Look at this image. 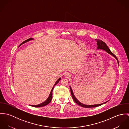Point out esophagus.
Instances as JSON below:
<instances>
[{"mask_svg": "<svg viewBox=\"0 0 129 129\" xmlns=\"http://www.w3.org/2000/svg\"><path fill=\"white\" fill-rule=\"evenodd\" d=\"M64 76L67 78H70L71 77V74H70L69 73H66L64 74Z\"/></svg>", "mask_w": 129, "mask_h": 129, "instance_id": "1", "label": "esophagus"}]
</instances>
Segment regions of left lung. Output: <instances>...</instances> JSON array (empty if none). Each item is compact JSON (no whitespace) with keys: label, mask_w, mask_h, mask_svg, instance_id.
<instances>
[{"label":"left lung","mask_w":129,"mask_h":129,"mask_svg":"<svg viewBox=\"0 0 129 129\" xmlns=\"http://www.w3.org/2000/svg\"><path fill=\"white\" fill-rule=\"evenodd\" d=\"M95 41L97 42V49L98 50H103L104 51H105V52H106L107 53H108V54H110L111 55H112L113 56H114L116 59V60H117V62H118V63L119 64V61H118V60L117 58V57L115 56V55L111 52L110 51V50L109 49V48H108V47L107 46V45L106 44V43H105L103 41L99 40V39H95ZM70 90H71V94H72V97L74 99V102L77 104H78V105H79L81 107H84V108H93V107H98V106H101V105H102L103 104H105V103L107 102L108 101H106L105 102H104L103 103H101V104H94V105H85V104H82L81 103V102H80L77 99V98L75 97L74 95V92L73 91V90L71 87V86H70Z\"/></svg>","instance_id":"8db88e82"}]
</instances>
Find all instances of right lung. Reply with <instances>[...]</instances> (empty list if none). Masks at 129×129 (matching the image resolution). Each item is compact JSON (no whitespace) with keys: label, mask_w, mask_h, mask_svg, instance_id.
<instances>
[{"label":"right lung","mask_w":129,"mask_h":129,"mask_svg":"<svg viewBox=\"0 0 129 129\" xmlns=\"http://www.w3.org/2000/svg\"><path fill=\"white\" fill-rule=\"evenodd\" d=\"M34 40L33 38H29V39H27V40H26V41H24L23 42H22V43L19 46H21L22 44H24V43H26V42H29V41H31V40ZM60 79H61V78H58V79L56 80V81L55 82V84H54V87H53V88H52L51 91L50 92V94L49 96L48 97V98H47V99L46 101H45L44 102H43V103H41V104H38V105H30V106H32V107H43V106H46L47 105H48V104H49V103H50V102L51 101L52 99V97H53V96H52V92H53V89H54V86H55L56 84H57L58 83V82L59 81V80H60Z\"/></svg>","instance_id":"right-lung-1"}]
</instances>
